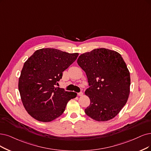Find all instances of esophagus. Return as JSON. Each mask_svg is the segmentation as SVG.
<instances>
[{
    "mask_svg": "<svg viewBox=\"0 0 151 151\" xmlns=\"http://www.w3.org/2000/svg\"><path fill=\"white\" fill-rule=\"evenodd\" d=\"M83 95V92L78 93V96H82Z\"/></svg>",
    "mask_w": 151,
    "mask_h": 151,
    "instance_id": "obj_1",
    "label": "esophagus"
}]
</instances>
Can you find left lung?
I'll return each instance as SVG.
<instances>
[{"mask_svg":"<svg viewBox=\"0 0 151 151\" xmlns=\"http://www.w3.org/2000/svg\"><path fill=\"white\" fill-rule=\"evenodd\" d=\"M77 63L86 73L90 86L85 91L90 99L85 113L97 121L114 118L130 93V73L121 55L114 50L96 48L81 54Z\"/></svg>","mask_w":151,"mask_h":151,"instance_id":"1","label":"left lung"}]
</instances>
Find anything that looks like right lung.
Instances as JSON below:
<instances>
[{"label":"right lung","mask_w":151,"mask_h":151,"mask_svg":"<svg viewBox=\"0 0 151 151\" xmlns=\"http://www.w3.org/2000/svg\"><path fill=\"white\" fill-rule=\"evenodd\" d=\"M78 53L47 48L37 50L25 61L19 80L22 102L27 113L41 122H50L63 113L77 93L55 86Z\"/></svg>","instance_id":"right-lung-1"}]
</instances>
